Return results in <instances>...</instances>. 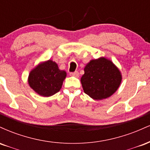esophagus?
I'll return each instance as SVG.
<instances>
[{
  "instance_id": "esophagus-1",
  "label": "esophagus",
  "mask_w": 150,
  "mask_h": 150,
  "mask_svg": "<svg viewBox=\"0 0 150 150\" xmlns=\"http://www.w3.org/2000/svg\"><path fill=\"white\" fill-rule=\"evenodd\" d=\"M70 76H73L75 77H79V73L77 71H75L73 72V73H70Z\"/></svg>"
}]
</instances>
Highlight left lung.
I'll return each mask as SVG.
<instances>
[{
  "label": "left lung",
  "mask_w": 150,
  "mask_h": 150,
  "mask_svg": "<svg viewBox=\"0 0 150 150\" xmlns=\"http://www.w3.org/2000/svg\"><path fill=\"white\" fill-rule=\"evenodd\" d=\"M81 77L84 92L95 100L106 99L116 92L122 75L113 62L104 57L92 60L85 67Z\"/></svg>",
  "instance_id": "8db88e82"
}]
</instances>
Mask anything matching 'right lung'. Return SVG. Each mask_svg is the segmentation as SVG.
Segmentation results:
<instances>
[{
	"label": "right lung",
	"instance_id": "obj_1",
	"mask_svg": "<svg viewBox=\"0 0 150 150\" xmlns=\"http://www.w3.org/2000/svg\"><path fill=\"white\" fill-rule=\"evenodd\" d=\"M66 72L58 68L51 60L43 62L30 71L28 83L30 87L42 97H50L59 92Z\"/></svg>",
	"mask_w": 150,
	"mask_h": 150
}]
</instances>
